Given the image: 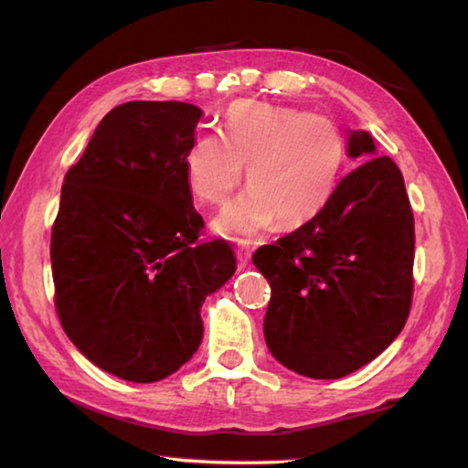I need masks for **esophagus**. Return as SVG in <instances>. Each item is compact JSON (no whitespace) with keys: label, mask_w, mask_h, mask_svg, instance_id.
I'll return each mask as SVG.
<instances>
[{"label":"esophagus","mask_w":468,"mask_h":468,"mask_svg":"<svg viewBox=\"0 0 468 468\" xmlns=\"http://www.w3.org/2000/svg\"><path fill=\"white\" fill-rule=\"evenodd\" d=\"M237 243H239V248H237V258H239V264L245 266V264H248V260H250V248L243 239H239Z\"/></svg>","instance_id":"esophagus-1"}]
</instances>
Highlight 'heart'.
<instances>
[{
  "label": "heart",
  "instance_id": "1",
  "mask_svg": "<svg viewBox=\"0 0 468 468\" xmlns=\"http://www.w3.org/2000/svg\"><path fill=\"white\" fill-rule=\"evenodd\" d=\"M345 163V138L328 117L237 101L227 109L220 136L197 138L184 167L189 192L212 206L229 200L245 169L250 189L227 206L215 227L227 235H251L274 220L282 229L314 220L335 196Z\"/></svg>",
  "mask_w": 468,
  "mask_h": 468
}]
</instances>
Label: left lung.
<instances>
[{
	"label": "left lung",
	"instance_id": "1",
	"mask_svg": "<svg viewBox=\"0 0 468 468\" xmlns=\"http://www.w3.org/2000/svg\"><path fill=\"white\" fill-rule=\"evenodd\" d=\"M367 132H348V156L318 217L253 253L271 284L264 338L301 376L336 379L376 359L413 303L415 220L400 169Z\"/></svg>",
	"mask_w": 468,
	"mask_h": 468
}]
</instances>
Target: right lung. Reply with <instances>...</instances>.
Returning <instances> with one entry per match:
<instances>
[{
	"label": "right lung",
	"instance_id": "obj_1",
	"mask_svg": "<svg viewBox=\"0 0 468 468\" xmlns=\"http://www.w3.org/2000/svg\"><path fill=\"white\" fill-rule=\"evenodd\" d=\"M200 117L189 102H123L63 179L55 312L86 359L128 382H158L192 357L204 299L237 268L225 239H200L186 181Z\"/></svg>",
	"mask_w": 468,
	"mask_h": 468
}]
</instances>
